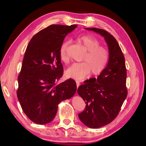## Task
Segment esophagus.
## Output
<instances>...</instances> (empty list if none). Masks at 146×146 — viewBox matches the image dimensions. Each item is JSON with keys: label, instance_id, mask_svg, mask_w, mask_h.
I'll list each match as a JSON object with an SVG mask.
<instances>
[{"label": "esophagus", "instance_id": "34e87169", "mask_svg": "<svg viewBox=\"0 0 146 146\" xmlns=\"http://www.w3.org/2000/svg\"><path fill=\"white\" fill-rule=\"evenodd\" d=\"M76 84H77V88H78L79 85H80V82L76 81Z\"/></svg>", "mask_w": 146, "mask_h": 146}]
</instances>
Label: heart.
Here are the masks:
<instances>
[{"instance_id":"obj_1","label":"heart","mask_w":146,"mask_h":146,"mask_svg":"<svg viewBox=\"0 0 146 146\" xmlns=\"http://www.w3.org/2000/svg\"><path fill=\"white\" fill-rule=\"evenodd\" d=\"M77 40L86 50L83 61L85 62L75 63L66 71V76L77 80H81L91 72L93 76L100 74L105 69L109 60V53L105 47L100 46L98 38L90 35L78 37ZM69 41H65L61 45L60 50L61 60L68 63V47Z\"/></svg>"}]
</instances>
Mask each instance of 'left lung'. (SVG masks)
Masks as SVG:
<instances>
[{"label": "left lung", "mask_w": 146, "mask_h": 146, "mask_svg": "<svg viewBox=\"0 0 146 146\" xmlns=\"http://www.w3.org/2000/svg\"><path fill=\"white\" fill-rule=\"evenodd\" d=\"M104 36L109 50V60L105 69L98 77L78 87L77 92L86 104L78 114L87 127L97 129L108 124L120 111L127 96V69L125 58L118 42L106 30L86 28Z\"/></svg>", "instance_id": "8db88e82"}]
</instances>
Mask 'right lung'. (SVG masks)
Masks as SVG:
<instances>
[{"label":"right lung","instance_id":"obj_1","mask_svg":"<svg viewBox=\"0 0 146 146\" xmlns=\"http://www.w3.org/2000/svg\"><path fill=\"white\" fill-rule=\"evenodd\" d=\"M77 26L50 25L35 34L26 48L17 78V96L26 116L38 124L50 122L58 104L77 91L73 79L57 83L63 74L60 47Z\"/></svg>","mask_w":146,"mask_h":146}]
</instances>
